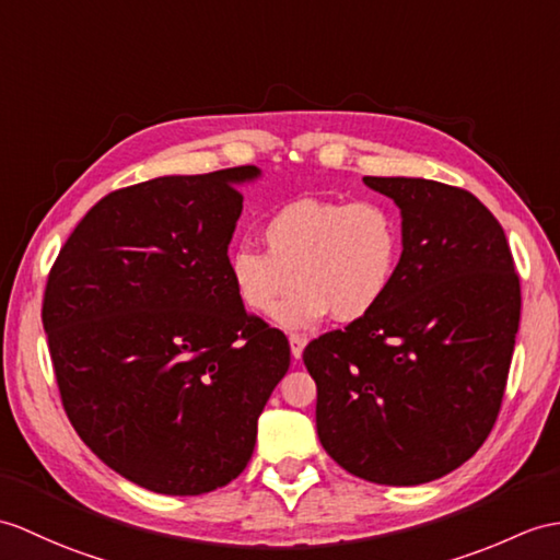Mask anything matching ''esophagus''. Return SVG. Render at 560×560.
I'll return each mask as SVG.
<instances>
[{
    "mask_svg": "<svg viewBox=\"0 0 560 560\" xmlns=\"http://www.w3.org/2000/svg\"><path fill=\"white\" fill-rule=\"evenodd\" d=\"M289 343H291V355H293L295 360H301V358H303V348H305V339H303V336L291 334V336H289Z\"/></svg>",
    "mask_w": 560,
    "mask_h": 560,
    "instance_id": "obj_1",
    "label": "esophagus"
}]
</instances>
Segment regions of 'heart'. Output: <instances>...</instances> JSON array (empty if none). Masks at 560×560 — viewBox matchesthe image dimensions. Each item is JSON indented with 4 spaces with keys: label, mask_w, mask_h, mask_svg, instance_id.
Masks as SVG:
<instances>
[{
    "label": "heart",
    "mask_w": 560,
    "mask_h": 560,
    "mask_svg": "<svg viewBox=\"0 0 560 560\" xmlns=\"http://www.w3.org/2000/svg\"><path fill=\"white\" fill-rule=\"evenodd\" d=\"M262 238L267 250L241 243L229 253V277L257 315H271L301 282L278 306L285 329H310L329 315L368 317L392 289L402 253L400 219L382 200L295 198L267 217Z\"/></svg>",
    "instance_id": "obj_1"
}]
</instances>
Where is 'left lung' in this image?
Masks as SVG:
<instances>
[{"label": "left lung", "mask_w": 560, "mask_h": 560, "mask_svg": "<svg viewBox=\"0 0 560 560\" xmlns=\"http://www.w3.org/2000/svg\"><path fill=\"white\" fill-rule=\"evenodd\" d=\"M362 180L398 205L402 253L368 317L305 348L317 434L350 475L424 485L472 458L497 422L520 279L501 224L472 192L427 178Z\"/></svg>", "instance_id": "1"}]
</instances>
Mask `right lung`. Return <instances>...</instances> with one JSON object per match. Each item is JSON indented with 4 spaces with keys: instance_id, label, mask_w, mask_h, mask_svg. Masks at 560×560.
I'll use <instances>...</instances> for the list:
<instances>
[{
    "instance_id": "right-lung-1",
    "label": "right lung",
    "mask_w": 560,
    "mask_h": 560,
    "mask_svg": "<svg viewBox=\"0 0 560 560\" xmlns=\"http://www.w3.org/2000/svg\"><path fill=\"white\" fill-rule=\"evenodd\" d=\"M257 176L248 164L104 195L49 271L43 327L63 410L142 489L198 497L236 479L289 372V339L229 277L238 186Z\"/></svg>"
}]
</instances>
